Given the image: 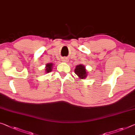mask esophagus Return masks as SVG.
<instances>
[{"mask_svg":"<svg viewBox=\"0 0 135 135\" xmlns=\"http://www.w3.org/2000/svg\"><path fill=\"white\" fill-rule=\"evenodd\" d=\"M64 61H66V60H64Z\"/></svg>","mask_w":135,"mask_h":135,"instance_id":"1","label":"esophagus"}]
</instances>
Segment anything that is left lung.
I'll return each instance as SVG.
<instances>
[{"mask_svg": "<svg viewBox=\"0 0 135 135\" xmlns=\"http://www.w3.org/2000/svg\"><path fill=\"white\" fill-rule=\"evenodd\" d=\"M75 73L79 77V79H85L88 76V72L85 66L83 65H79L76 66L75 69Z\"/></svg>", "mask_w": 135, "mask_h": 135, "instance_id": "1", "label": "left lung"}]
</instances>
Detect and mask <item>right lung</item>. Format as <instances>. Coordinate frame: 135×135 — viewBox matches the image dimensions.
Returning a JSON list of instances; mask_svg holds the SVG:
<instances>
[{
    "label": "right lung",
    "mask_w": 135,
    "mask_h": 135,
    "mask_svg": "<svg viewBox=\"0 0 135 135\" xmlns=\"http://www.w3.org/2000/svg\"><path fill=\"white\" fill-rule=\"evenodd\" d=\"M52 66L53 64L52 63H48L46 64V69H45V72L46 73H49L52 71Z\"/></svg>",
    "instance_id": "1"
}]
</instances>
